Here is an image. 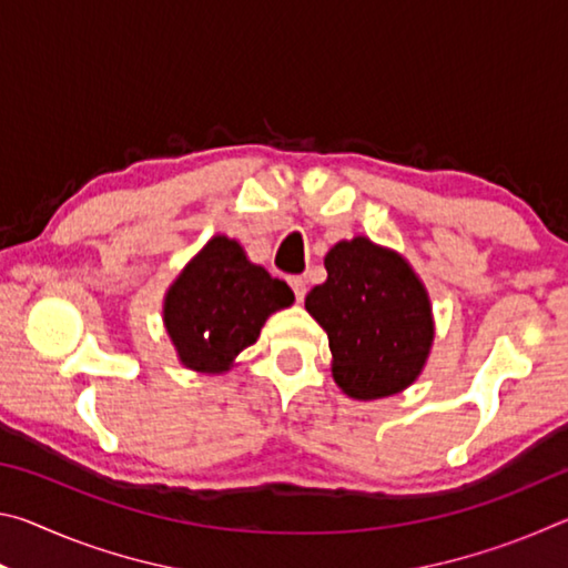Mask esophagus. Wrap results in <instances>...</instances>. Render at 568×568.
Instances as JSON below:
<instances>
[{"instance_id": "obj_1", "label": "esophagus", "mask_w": 568, "mask_h": 568, "mask_svg": "<svg viewBox=\"0 0 568 568\" xmlns=\"http://www.w3.org/2000/svg\"><path fill=\"white\" fill-rule=\"evenodd\" d=\"M291 287H293V293H295V301L301 303L303 297H305V281L301 275H295V277H291Z\"/></svg>"}]
</instances>
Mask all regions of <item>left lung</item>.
<instances>
[{
  "mask_svg": "<svg viewBox=\"0 0 568 568\" xmlns=\"http://www.w3.org/2000/svg\"><path fill=\"white\" fill-rule=\"evenodd\" d=\"M328 281L305 297V311L328 333L333 381L355 400L408 388L434 345L430 297L396 250L368 237L335 243L325 255Z\"/></svg>",
  "mask_w": 568,
  "mask_h": 568,
  "instance_id": "obj_1",
  "label": "left lung"
}]
</instances>
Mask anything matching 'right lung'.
<instances>
[{
    "mask_svg": "<svg viewBox=\"0 0 568 568\" xmlns=\"http://www.w3.org/2000/svg\"><path fill=\"white\" fill-rule=\"evenodd\" d=\"M293 301L287 283L250 263L237 240L215 235L168 287L162 321L185 368L223 373Z\"/></svg>",
    "mask_w": 568,
    "mask_h": 568,
    "instance_id": "right-lung-1",
    "label": "right lung"
}]
</instances>
